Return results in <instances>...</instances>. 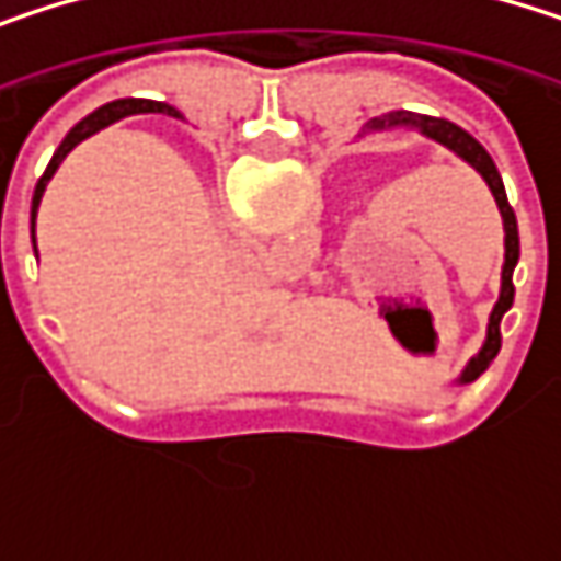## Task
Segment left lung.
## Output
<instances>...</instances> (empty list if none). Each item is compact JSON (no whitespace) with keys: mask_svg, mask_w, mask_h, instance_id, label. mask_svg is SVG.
Wrapping results in <instances>:
<instances>
[{"mask_svg":"<svg viewBox=\"0 0 561 561\" xmlns=\"http://www.w3.org/2000/svg\"><path fill=\"white\" fill-rule=\"evenodd\" d=\"M390 126H415L419 133H425L428 139H435V142H442L445 149H451L455 156H461L471 169L478 171L484 181H488V187H491V194H494V201H497V207H501V217H504V273H501V298H497V305H494V311H491V324H488V341H484V347H481V354L468 364V370L461 374V383H471V380H478L488 367H491V360L497 357V351H501V318H504L506 311H510V305H513V270H516V260H519V233H516V214H513V207H510V201H506V191H504V178H501V171L494 165V159L488 156V149L471 136V133H465L461 126H455V123H448V119H435V116H419V113H409V110H396V113H387V116H377V119H370L367 123V129H390Z\"/></svg>","mask_w":561,"mask_h":561,"instance_id":"1","label":"left lung"}]
</instances>
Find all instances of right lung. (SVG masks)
I'll use <instances>...</instances> for the list:
<instances>
[{"mask_svg": "<svg viewBox=\"0 0 561 561\" xmlns=\"http://www.w3.org/2000/svg\"><path fill=\"white\" fill-rule=\"evenodd\" d=\"M133 113H169V116H178V113H174V106H169V103H152V100H113V103H106V106L93 110L87 119H80V123L64 136V142H60V149L55 152L51 165L45 169V174H42V178H38V184H35V197H32V240H35V214H38L42 194H45L48 181L55 178L57 165L67 159V152H70L73 146H80L83 139H90L93 133H100L103 126H110V123H116V119H123V116H133Z\"/></svg>", "mask_w": 561, "mask_h": 561, "instance_id": "right-lung-1", "label": "right lung"}]
</instances>
